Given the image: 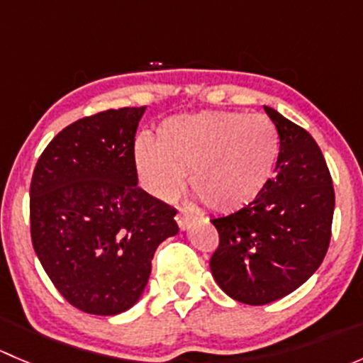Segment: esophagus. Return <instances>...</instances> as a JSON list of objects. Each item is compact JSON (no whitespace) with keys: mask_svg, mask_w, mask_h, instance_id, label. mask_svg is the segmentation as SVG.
<instances>
[{"mask_svg":"<svg viewBox=\"0 0 363 363\" xmlns=\"http://www.w3.org/2000/svg\"><path fill=\"white\" fill-rule=\"evenodd\" d=\"M175 221H177L179 228H181L182 232H184V230L191 228L193 223L196 221V218H195V216H193V214H189V212L181 211V212H179V214H177V218H175Z\"/></svg>","mask_w":363,"mask_h":363,"instance_id":"obj_1","label":"esophagus"}]
</instances>
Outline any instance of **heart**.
<instances>
[{"label":"heart","mask_w":363,"mask_h":363,"mask_svg":"<svg viewBox=\"0 0 363 363\" xmlns=\"http://www.w3.org/2000/svg\"><path fill=\"white\" fill-rule=\"evenodd\" d=\"M279 133L265 116L196 112L164 119L155 142L135 144V168L156 199L174 200L189 188L207 208L230 214L265 191L279 161Z\"/></svg>","instance_id":"heart-1"}]
</instances>
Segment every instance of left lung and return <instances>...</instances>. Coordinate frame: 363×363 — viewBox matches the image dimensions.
Masks as SVG:
<instances>
[{"instance_id": "left-lung-1", "label": "left lung", "mask_w": 363, "mask_h": 363, "mask_svg": "<svg viewBox=\"0 0 363 363\" xmlns=\"http://www.w3.org/2000/svg\"><path fill=\"white\" fill-rule=\"evenodd\" d=\"M265 112L281 142L272 181L251 205L212 219L219 233L212 276L226 295L250 306L290 295L320 269L335 205L330 172L314 138L274 108Z\"/></svg>"}]
</instances>
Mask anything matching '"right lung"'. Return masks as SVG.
Returning <instances> with one entry per match:
<instances>
[{
    "mask_svg": "<svg viewBox=\"0 0 363 363\" xmlns=\"http://www.w3.org/2000/svg\"><path fill=\"white\" fill-rule=\"evenodd\" d=\"M145 107L84 117L52 138L29 189L31 240L72 306L113 316L138 302L177 211L138 188L135 133Z\"/></svg>",
    "mask_w": 363,
    "mask_h": 363,
    "instance_id": "obj_1",
    "label": "right lung"
}]
</instances>
